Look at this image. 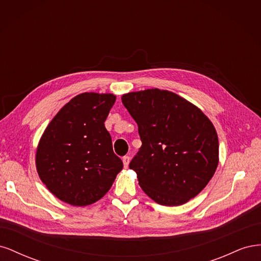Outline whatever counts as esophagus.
Returning a JSON list of instances; mask_svg holds the SVG:
<instances>
[{
	"instance_id": "obj_1",
	"label": "esophagus",
	"mask_w": 261,
	"mask_h": 261,
	"mask_svg": "<svg viewBox=\"0 0 261 261\" xmlns=\"http://www.w3.org/2000/svg\"><path fill=\"white\" fill-rule=\"evenodd\" d=\"M129 161H130V158H129L128 155H125V156H123V164H124V168H126V169L128 168Z\"/></svg>"
}]
</instances>
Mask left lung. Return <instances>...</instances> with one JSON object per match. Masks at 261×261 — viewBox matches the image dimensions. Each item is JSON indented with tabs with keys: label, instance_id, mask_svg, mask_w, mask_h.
I'll return each instance as SVG.
<instances>
[{
	"label": "left lung",
	"instance_id": "obj_1",
	"mask_svg": "<svg viewBox=\"0 0 261 261\" xmlns=\"http://www.w3.org/2000/svg\"><path fill=\"white\" fill-rule=\"evenodd\" d=\"M143 145L129 163L143 191L162 206H180L206 187L219 163L215 126L200 109L158 88L123 94Z\"/></svg>",
	"mask_w": 261,
	"mask_h": 261
}]
</instances>
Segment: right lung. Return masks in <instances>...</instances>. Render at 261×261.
<instances>
[{"mask_svg":"<svg viewBox=\"0 0 261 261\" xmlns=\"http://www.w3.org/2000/svg\"><path fill=\"white\" fill-rule=\"evenodd\" d=\"M115 99L112 93H81L46 126L36 167L42 183L60 200L80 207L96 202L123 169L105 126Z\"/></svg>","mask_w":261,"mask_h":261,"instance_id":"1","label":"right lung"}]
</instances>
